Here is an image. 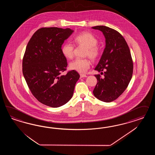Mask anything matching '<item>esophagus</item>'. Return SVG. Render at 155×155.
Masks as SVG:
<instances>
[{"instance_id":"esophagus-1","label":"esophagus","mask_w":155,"mask_h":155,"mask_svg":"<svg viewBox=\"0 0 155 155\" xmlns=\"http://www.w3.org/2000/svg\"><path fill=\"white\" fill-rule=\"evenodd\" d=\"M80 77H81V78H84V77H87V75L81 74H80Z\"/></svg>"}]
</instances>
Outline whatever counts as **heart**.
<instances>
[{
  "label": "heart",
  "instance_id": "heart-1",
  "mask_svg": "<svg viewBox=\"0 0 155 155\" xmlns=\"http://www.w3.org/2000/svg\"><path fill=\"white\" fill-rule=\"evenodd\" d=\"M74 42L77 45L86 47V56H89L92 60H95L98 58L100 53L99 49L97 46L98 40L92 33H80L74 38ZM74 47L73 44L65 43L61 48V52L66 58L71 59L74 56ZM90 64V61L87 58H76L71 62L69 67L71 70L80 73H84L89 69Z\"/></svg>",
  "mask_w": 155,
  "mask_h": 155
}]
</instances>
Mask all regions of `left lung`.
<instances>
[{
    "instance_id": "8db88e82",
    "label": "left lung",
    "mask_w": 155,
    "mask_h": 155,
    "mask_svg": "<svg viewBox=\"0 0 155 155\" xmlns=\"http://www.w3.org/2000/svg\"><path fill=\"white\" fill-rule=\"evenodd\" d=\"M103 33L106 46L95 71L103 74L95 75L97 79L93 94L99 100L111 102L127 89L133 73V61L129 47L120 33L106 26L92 27Z\"/></svg>"
}]
</instances>
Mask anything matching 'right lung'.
Wrapping results in <instances>:
<instances>
[{
    "label": "right lung",
    "mask_w": 155,
    "mask_h": 155,
    "mask_svg": "<svg viewBox=\"0 0 155 155\" xmlns=\"http://www.w3.org/2000/svg\"><path fill=\"white\" fill-rule=\"evenodd\" d=\"M73 32L70 28H40L31 38L24 55L23 73L29 89L40 102L51 107L71 100L80 78L73 70L61 74L68 65L61 47Z\"/></svg>",
    "instance_id": "1"
}]
</instances>
